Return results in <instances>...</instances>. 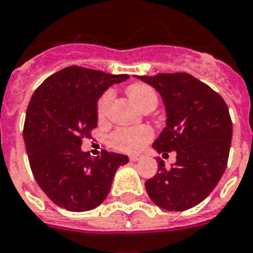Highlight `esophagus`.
<instances>
[{
    "label": "esophagus",
    "instance_id": "1",
    "mask_svg": "<svg viewBox=\"0 0 253 253\" xmlns=\"http://www.w3.org/2000/svg\"><path fill=\"white\" fill-rule=\"evenodd\" d=\"M142 155H131L130 157V162H132V163H135V162H139L140 159H142Z\"/></svg>",
    "mask_w": 253,
    "mask_h": 253
}]
</instances>
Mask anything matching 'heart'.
Here are the masks:
<instances>
[{"instance_id":"1","label":"heart","mask_w":253,"mask_h":253,"mask_svg":"<svg viewBox=\"0 0 253 253\" xmlns=\"http://www.w3.org/2000/svg\"><path fill=\"white\" fill-rule=\"evenodd\" d=\"M127 94L140 109H143L148 102L158 101L155 90L146 84H131L130 87L127 88ZM113 99V90H107L102 94L98 101V105H96L98 118L105 119L107 117ZM152 136H154V132H152L151 127L148 126L119 127L110 134L109 144L118 151L134 154V152L140 151L152 139Z\"/></svg>"}]
</instances>
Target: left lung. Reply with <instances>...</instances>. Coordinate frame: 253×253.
<instances>
[{
  "mask_svg": "<svg viewBox=\"0 0 253 253\" xmlns=\"http://www.w3.org/2000/svg\"><path fill=\"white\" fill-rule=\"evenodd\" d=\"M138 78L161 94L166 107V127L152 147L163 155L176 151L171 169L159 161V172L146 182V191L167 211L195 207L211 194L227 167L232 139L228 107L216 91L187 73Z\"/></svg>",
  "mask_w": 253,
  "mask_h": 253,
  "instance_id": "left-lung-1",
  "label": "left lung"
}]
</instances>
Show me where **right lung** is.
Listing matches in <instances>:
<instances>
[{"label": "right lung", "mask_w": 253, "mask_h": 253, "mask_svg": "<svg viewBox=\"0 0 253 253\" xmlns=\"http://www.w3.org/2000/svg\"><path fill=\"white\" fill-rule=\"evenodd\" d=\"M126 74L69 66L50 75L29 102L24 140L38 186L53 203L71 212L98 207L109 195L114 175L128 157L103 150L82 151V139L98 125L96 102Z\"/></svg>", "instance_id": "1"}]
</instances>
